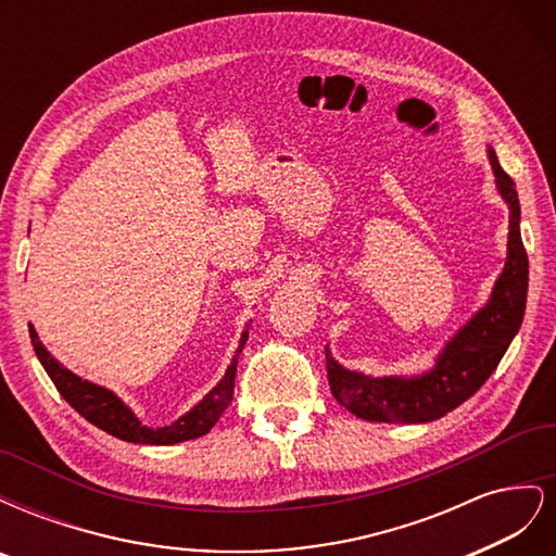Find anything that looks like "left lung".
I'll return each mask as SVG.
<instances>
[{
    "label": "left lung",
    "mask_w": 556,
    "mask_h": 556,
    "mask_svg": "<svg viewBox=\"0 0 556 556\" xmlns=\"http://www.w3.org/2000/svg\"><path fill=\"white\" fill-rule=\"evenodd\" d=\"M496 188L510 206L508 260L498 276L492 299L454 336L429 374L417 378H368L348 371L327 355V378L333 399L371 422H433L473 396L494 374L501 357L521 327L529 290V257L519 233V201L513 178L503 172L490 148Z\"/></svg>",
    "instance_id": "8db88e82"
}]
</instances>
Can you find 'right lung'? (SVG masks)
Segmentation results:
<instances>
[{
    "instance_id": "right-lung-1",
    "label": "right lung",
    "mask_w": 556,
    "mask_h": 556,
    "mask_svg": "<svg viewBox=\"0 0 556 556\" xmlns=\"http://www.w3.org/2000/svg\"><path fill=\"white\" fill-rule=\"evenodd\" d=\"M29 339H31V345H35V352H37L41 366L46 368V374L50 376V380H53V384L58 387V392L64 396V401L70 403V406L78 415L86 417L90 425L115 435V439L127 441V443L174 445V443L199 439V435H204L213 429V425L220 419V415L227 410V406L233 399L237 359H233L231 366L227 368L225 378L217 382L213 390L204 396V401L197 403V406L188 415H182L178 422H174L169 427L150 429V427L141 425L139 417L134 415L113 392L74 376L72 371H66V368L55 357H50V352L43 348V343L39 341V336L31 325H29ZM245 341H248V331H243V336H241L239 352L245 345Z\"/></svg>"
}]
</instances>
